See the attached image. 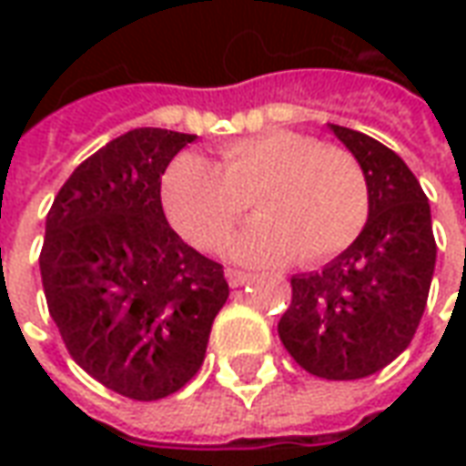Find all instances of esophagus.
<instances>
[{"instance_id": "34e87169", "label": "esophagus", "mask_w": 466, "mask_h": 466, "mask_svg": "<svg viewBox=\"0 0 466 466\" xmlns=\"http://www.w3.org/2000/svg\"><path fill=\"white\" fill-rule=\"evenodd\" d=\"M249 279H252V274L242 272V269H227V282H229V287H242Z\"/></svg>"}]
</instances>
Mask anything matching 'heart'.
Returning <instances> with one entry per match:
<instances>
[{
	"mask_svg": "<svg viewBox=\"0 0 466 466\" xmlns=\"http://www.w3.org/2000/svg\"><path fill=\"white\" fill-rule=\"evenodd\" d=\"M259 219L229 242L247 264H322L342 254L370 217L360 162L309 134L277 132L224 144L219 162L179 154L162 177V207L174 229L204 252L219 249L249 209Z\"/></svg>",
	"mask_w": 466,
	"mask_h": 466,
	"instance_id": "b5f03b06",
	"label": "heart"
}]
</instances>
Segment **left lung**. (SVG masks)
Returning a JSON list of instances; mask_svg holds the SVG:
<instances>
[{"mask_svg":"<svg viewBox=\"0 0 466 466\" xmlns=\"http://www.w3.org/2000/svg\"><path fill=\"white\" fill-rule=\"evenodd\" d=\"M370 187V219L322 272L292 277L277 324L294 361L314 377L364 380L410 347L437 262L427 194L390 147L332 124Z\"/></svg>","mask_w":466,"mask_h":466,"instance_id":"8db88e82","label":"left lung"}]
</instances>
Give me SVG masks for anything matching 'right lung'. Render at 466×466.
<instances>
[{"label":"right lung","instance_id":"obj_1","mask_svg":"<svg viewBox=\"0 0 466 466\" xmlns=\"http://www.w3.org/2000/svg\"><path fill=\"white\" fill-rule=\"evenodd\" d=\"M197 134L142 127L76 167L46 214L39 272L66 351L106 390L164 400L199 371L229 297L222 264L174 232L162 174Z\"/></svg>","mask_w":466,"mask_h":466}]
</instances>
